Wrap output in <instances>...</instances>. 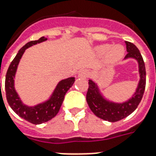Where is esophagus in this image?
<instances>
[{"instance_id":"1","label":"esophagus","mask_w":156,"mask_h":156,"mask_svg":"<svg viewBox=\"0 0 156 156\" xmlns=\"http://www.w3.org/2000/svg\"><path fill=\"white\" fill-rule=\"evenodd\" d=\"M78 75H79V77L85 78L88 76V72L87 71V70H81Z\"/></svg>"}]
</instances>
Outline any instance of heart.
I'll return each instance as SVG.
<instances>
[{"mask_svg": "<svg viewBox=\"0 0 156 156\" xmlns=\"http://www.w3.org/2000/svg\"><path fill=\"white\" fill-rule=\"evenodd\" d=\"M97 51L100 55L105 54L108 51L107 60L109 62H116L119 61L124 54V49L121 45H115L113 48L108 44L102 45L97 48Z\"/></svg>", "mask_w": 156, "mask_h": 156, "instance_id": "obj_1", "label": "heart"}]
</instances>
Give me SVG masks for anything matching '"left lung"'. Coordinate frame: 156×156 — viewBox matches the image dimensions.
Masks as SVG:
<instances>
[{"instance_id":"1","label":"left lung","mask_w":156,"mask_h":156,"mask_svg":"<svg viewBox=\"0 0 156 156\" xmlns=\"http://www.w3.org/2000/svg\"><path fill=\"white\" fill-rule=\"evenodd\" d=\"M125 44L128 53L124 58H134L138 62L140 78L136 91L129 100L124 103H115L107 100L100 93L97 83L88 80V88L86 95L88 106L97 117L108 122L121 120L132 114L140 103L145 88L146 72L143 58L135 45L129 41H125Z\"/></svg>"}]
</instances>
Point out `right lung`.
Here are the masks:
<instances>
[{
	"label": "right lung",
	"mask_w": 156,
	"mask_h": 156,
	"mask_svg": "<svg viewBox=\"0 0 156 156\" xmlns=\"http://www.w3.org/2000/svg\"><path fill=\"white\" fill-rule=\"evenodd\" d=\"M46 40H47L46 37H41V38H39L37 41H29L25 46H23L11 62L5 75V94L10 107L16 115L33 124L45 123L57 115L61 108L66 93L73 86L75 81V78L73 77L61 80L58 83L51 97L43 103L38 104L35 106H27L22 103L18 94L16 91L15 80H14L19 62L27 48L42 42Z\"/></svg>",
	"instance_id": "obj_1"
}]
</instances>
